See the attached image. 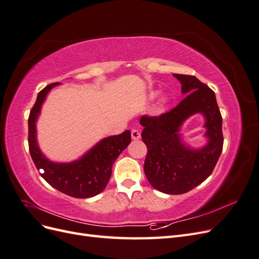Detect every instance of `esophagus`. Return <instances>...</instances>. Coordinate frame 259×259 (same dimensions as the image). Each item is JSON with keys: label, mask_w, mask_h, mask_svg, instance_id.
Returning a JSON list of instances; mask_svg holds the SVG:
<instances>
[{"label": "esophagus", "mask_w": 259, "mask_h": 259, "mask_svg": "<svg viewBox=\"0 0 259 259\" xmlns=\"http://www.w3.org/2000/svg\"><path fill=\"white\" fill-rule=\"evenodd\" d=\"M142 137V134H140V132L138 130H132V139L134 140H138Z\"/></svg>", "instance_id": "34e87169"}]
</instances>
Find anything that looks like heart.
I'll list each match as a JSON object with an SVG mask.
<instances>
[{"mask_svg": "<svg viewBox=\"0 0 259 259\" xmlns=\"http://www.w3.org/2000/svg\"><path fill=\"white\" fill-rule=\"evenodd\" d=\"M156 95H158V93H156L155 91L150 92L148 95V100H150V101L153 100L156 97ZM169 101H170V97L168 94L161 93L158 97V100H156V108H158L159 110H163V109L169 104Z\"/></svg>", "mask_w": 259, "mask_h": 259, "instance_id": "heart-1", "label": "heart"}]
</instances>
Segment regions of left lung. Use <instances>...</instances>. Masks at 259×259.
Here are the masks:
<instances>
[{"instance_id":"8db88e82","label":"left lung","mask_w":259,"mask_h":259,"mask_svg":"<svg viewBox=\"0 0 259 259\" xmlns=\"http://www.w3.org/2000/svg\"><path fill=\"white\" fill-rule=\"evenodd\" d=\"M182 84L185 99L160 116H142L143 142L148 152L144 170L148 182L161 192L182 194L202 184L211 174L223 150V119L215 93L193 75L173 74ZM194 114L205 119L207 143L188 145L181 134L183 123Z\"/></svg>"}]
</instances>
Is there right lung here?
<instances>
[{
	"instance_id": "right-lung-1",
	"label": "right lung",
	"mask_w": 259,
	"mask_h": 259,
	"mask_svg": "<svg viewBox=\"0 0 259 259\" xmlns=\"http://www.w3.org/2000/svg\"><path fill=\"white\" fill-rule=\"evenodd\" d=\"M60 83L46 86L37 94L35 104L30 112L29 150L36 168L43 169L41 176L55 189L72 198L86 199L103 192L111 177L112 165L116 158L131 144V132L103 138L79 159L71 162L51 161L41 151L37 143L36 122L49 93Z\"/></svg>"
}]
</instances>
